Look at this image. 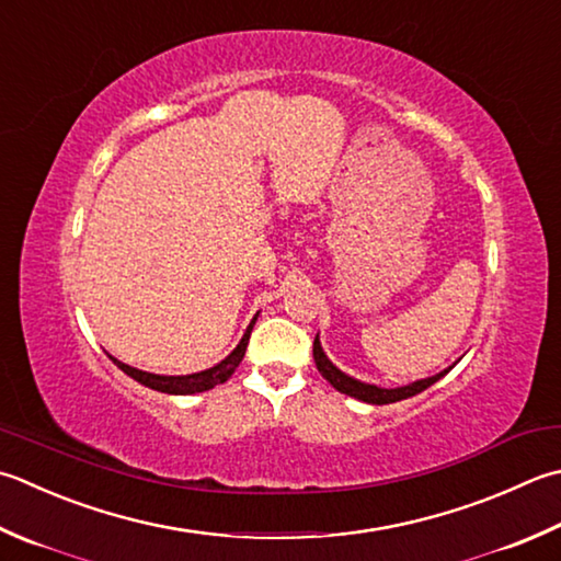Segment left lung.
I'll use <instances>...</instances> for the list:
<instances>
[{
    "mask_svg": "<svg viewBox=\"0 0 561 561\" xmlns=\"http://www.w3.org/2000/svg\"><path fill=\"white\" fill-rule=\"evenodd\" d=\"M313 359H316L318 371H321L323 379L331 381L333 389H337L340 393H347V397H353V399H357V401L371 403V405H383V403H397V401H403V399H411V397H415V393H421V391H425L427 387H433V383H435L437 379H443V377L447 375V371L457 365V362H455L453 367L437 371V375H433V377H425V379L405 383V387L381 389V387H377V383L359 381V379H355V377L345 375L343 369H337V367L333 365V362L328 359V355L323 353L321 340H318V335H316V340H313Z\"/></svg>",
    "mask_w": 561,
    "mask_h": 561,
    "instance_id": "8db88e82",
    "label": "left lung"
}]
</instances>
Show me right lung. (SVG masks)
Returning <instances> with one entry per match:
<instances>
[{
    "label": "right lung",
    "instance_id": "add662e5",
    "mask_svg": "<svg viewBox=\"0 0 561 561\" xmlns=\"http://www.w3.org/2000/svg\"><path fill=\"white\" fill-rule=\"evenodd\" d=\"M255 321H257V316L250 321L245 335L240 337V343L236 345L233 353H230L226 359L218 362V365L208 367V369H202V371H194V375H180V377L152 375V371H142V369L130 367V365H124V362H118L112 355H108V357L116 362V367L121 371H126L130 379H136L138 383H142V387H148V389H156V391H162V393H174V397H186V393H202V391L214 389L216 383H224L238 369V365L245 357L248 340H250L252 325H255Z\"/></svg>",
    "mask_w": 561,
    "mask_h": 561
}]
</instances>
